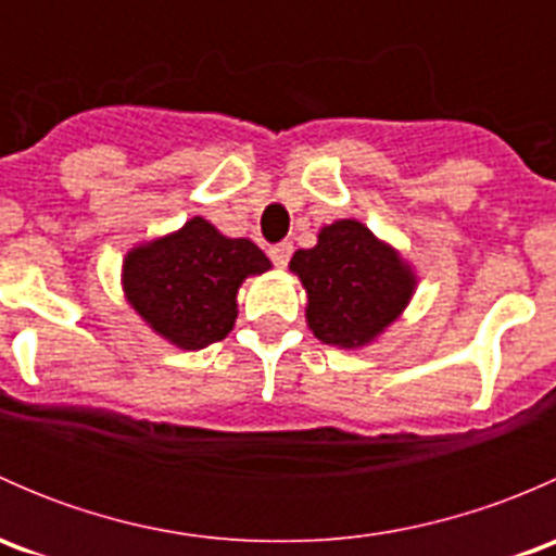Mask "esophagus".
Returning <instances> with one entry per match:
<instances>
[{
	"instance_id": "obj_1",
	"label": "esophagus",
	"mask_w": 556,
	"mask_h": 556,
	"mask_svg": "<svg viewBox=\"0 0 556 556\" xmlns=\"http://www.w3.org/2000/svg\"><path fill=\"white\" fill-rule=\"evenodd\" d=\"M290 255H293V244L290 242H279V244L268 247V257H271L277 266H288Z\"/></svg>"
}]
</instances>
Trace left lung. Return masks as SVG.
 Wrapping results in <instances>:
<instances>
[{
  "instance_id": "obj_1",
  "label": "left lung",
  "mask_w": 556,
  "mask_h": 556,
  "mask_svg": "<svg viewBox=\"0 0 556 556\" xmlns=\"http://www.w3.org/2000/svg\"><path fill=\"white\" fill-rule=\"evenodd\" d=\"M290 268L309 293L312 333L346 350L382 333L414 293V274L397 252L357 220L325 226L317 247L295 252Z\"/></svg>"
}]
</instances>
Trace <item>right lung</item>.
<instances>
[{"label":"right lung","mask_w":556,"mask_h":556,"mask_svg":"<svg viewBox=\"0 0 556 556\" xmlns=\"http://www.w3.org/2000/svg\"><path fill=\"white\" fill-rule=\"evenodd\" d=\"M271 268L250 239H228L204 217L177 233L137 247L123 263L131 306L182 350L226 339L237 319V290Z\"/></svg>","instance_id":"right-lung-1"}]
</instances>
